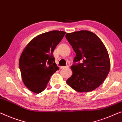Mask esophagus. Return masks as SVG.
<instances>
[{"mask_svg": "<svg viewBox=\"0 0 122 122\" xmlns=\"http://www.w3.org/2000/svg\"><path fill=\"white\" fill-rule=\"evenodd\" d=\"M69 67L68 66H61L60 68L61 69H64V68H68Z\"/></svg>", "mask_w": 122, "mask_h": 122, "instance_id": "1", "label": "esophagus"}]
</instances>
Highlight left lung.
I'll return each mask as SVG.
<instances>
[{"mask_svg": "<svg viewBox=\"0 0 122 122\" xmlns=\"http://www.w3.org/2000/svg\"><path fill=\"white\" fill-rule=\"evenodd\" d=\"M76 56L71 66L73 74L66 83L78 92H89L106 78L110 61L106 47L92 32L80 30L66 34Z\"/></svg>", "mask_w": 122, "mask_h": 122, "instance_id": "left-lung-1", "label": "left lung"}]
</instances>
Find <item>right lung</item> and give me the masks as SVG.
Listing matches in <instances>:
<instances>
[{
  "label": "right lung",
  "instance_id": "obj_1",
  "mask_svg": "<svg viewBox=\"0 0 122 122\" xmlns=\"http://www.w3.org/2000/svg\"><path fill=\"white\" fill-rule=\"evenodd\" d=\"M66 32L52 30L38 36L28 44L20 58L19 68L25 85L40 93L46 88L51 76L59 68L53 52Z\"/></svg>",
  "mask_w": 122,
  "mask_h": 122
}]
</instances>
